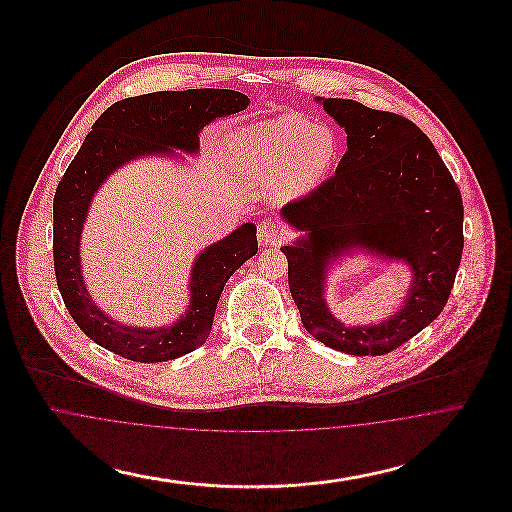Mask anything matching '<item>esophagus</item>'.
Here are the masks:
<instances>
[{"label":"esophagus","instance_id":"esophagus-1","mask_svg":"<svg viewBox=\"0 0 512 512\" xmlns=\"http://www.w3.org/2000/svg\"><path fill=\"white\" fill-rule=\"evenodd\" d=\"M257 238H259V244L261 245H278L284 242L286 232L274 220H263L257 226Z\"/></svg>","mask_w":512,"mask_h":512}]
</instances>
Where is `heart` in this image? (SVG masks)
<instances>
[{
    "label": "heart",
    "mask_w": 512,
    "mask_h": 512,
    "mask_svg": "<svg viewBox=\"0 0 512 512\" xmlns=\"http://www.w3.org/2000/svg\"><path fill=\"white\" fill-rule=\"evenodd\" d=\"M230 165L255 184L288 195L315 192L336 165L340 142L326 124L282 115L234 132L226 144Z\"/></svg>",
    "instance_id": "b5f03b06"
}]
</instances>
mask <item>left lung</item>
Instances as JSON below:
<instances>
[{
	"mask_svg": "<svg viewBox=\"0 0 512 512\" xmlns=\"http://www.w3.org/2000/svg\"><path fill=\"white\" fill-rule=\"evenodd\" d=\"M347 134L336 174L280 217L303 232L284 245L288 282L305 330L324 345L386 355L443 311L463 257V197L430 138L414 122L353 99L315 98ZM353 248L405 262L412 284L402 307L366 327L341 323L327 307V270Z\"/></svg>",
	"mask_w": 512,
	"mask_h": 512,
	"instance_id": "obj_1",
	"label": "left lung"
}]
</instances>
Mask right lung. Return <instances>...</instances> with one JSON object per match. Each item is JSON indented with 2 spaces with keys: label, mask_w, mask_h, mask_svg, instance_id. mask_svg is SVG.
Listing matches in <instances>:
<instances>
[{
  "label": "right lung",
  "mask_w": 512,
  "mask_h": 512,
  "mask_svg": "<svg viewBox=\"0 0 512 512\" xmlns=\"http://www.w3.org/2000/svg\"><path fill=\"white\" fill-rule=\"evenodd\" d=\"M249 98L234 90L155 92L113 103L86 136L53 197V265L65 307L78 328L107 351L136 363H163L203 345L228 278L257 253V226L245 222L205 247L190 272L188 311L169 326L119 322L94 303L82 276L80 240L92 199L105 180L140 157H180L199 151V132L244 111Z\"/></svg>",
  "instance_id": "right-lung-1"
}]
</instances>
